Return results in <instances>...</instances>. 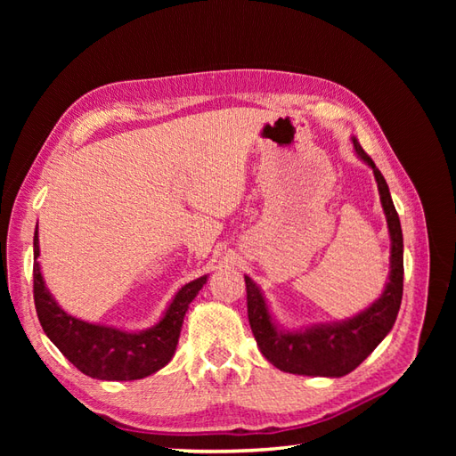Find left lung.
<instances>
[{
  "label": "left lung",
  "mask_w": 456,
  "mask_h": 456,
  "mask_svg": "<svg viewBox=\"0 0 456 456\" xmlns=\"http://www.w3.org/2000/svg\"><path fill=\"white\" fill-rule=\"evenodd\" d=\"M357 158L375 175L380 203L390 233V273L382 295L369 308L354 317L333 323H320L287 330L266 305L260 287L245 275L247 314L262 355L280 370L306 377H344L360 365L390 333L403 297V233L388 184L362 144L352 136Z\"/></svg>",
  "instance_id": "left-lung-1"
}]
</instances>
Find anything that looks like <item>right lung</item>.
<instances>
[{"mask_svg": "<svg viewBox=\"0 0 456 456\" xmlns=\"http://www.w3.org/2000/svg\"><path fill=\"white\" fill-rule=\"evenodd\" d=\"M39 256V236L34 232V302L39 323L49 340L68 362L84 375L99 380H139L167 365L176 350L178 337L190 302L198 297L209 275L190 281L150 329L126 330L89 323L64 312L45 287Z\"/></svg>", "mask_w": 456, "mask_h": 456, "instance_id": "add662e5", "label": "right lung"}]
</instances>
